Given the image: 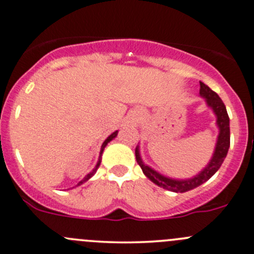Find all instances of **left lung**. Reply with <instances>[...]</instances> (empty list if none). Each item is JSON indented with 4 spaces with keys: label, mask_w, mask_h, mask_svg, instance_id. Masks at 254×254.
Returning a JSON list of instances; mask_svg holds the SVG:
<instances>
[{
    "label": "left lung",
    "mask_w": 254,
    "mask_h": 254,
    "mask_svg": "<svg viewBox=\"0 0 254 254\" xmlns=\"http://www.w3.org/2000/svg\"><path fill=\"white\" fill-rule=\"evenodd\" d=\"M200 95H201V97H204V99L206 100L207 106L211 107L213 114L217 117L216 124H217L220 133H218L217 143H216L215 152H213L211 160H210L209 164L205 167V169H202L199 174L195 175L194 178H190V179L185 180L170 179V178L164 177V175L159 174V173L155 172L154 169L149 168L148 165H145L144 163L142 162L139 149H138V147L135 148V160H137V163L139 164L143 174H144L150 182H153L154 184H157L158 187L163 188V189L170 190V191L174 192H185L189 191V190L195 189V188H197L199 185L207 182V180L220 169L221 164H222L226 155H227L228 148H230V119H228L227 110H226L225 104H223L222 100L220 99V96H218L215 91H212L207 85H205L204 82L201 81H200Z\"/></svg>",
    "instance_id": "1"
}]
</instances>
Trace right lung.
Segmentation results:
<instances>
[{
  "label": "right lung",
  "instance_id": "add662e5",
  "mask_svg": "<svg viewBox=\"0 0 254 254\" xmlns=\"http://www.w3.org/2000/svg\"><path fill=\"white\" fill-rule=\"evenodd\" d=\"M117 133H119V132H117V130H116V132H114V133H112V134H110V135H109V137H107V138H106V139H105V142H104V143H102V145H101V150H100V157H99V162H97L96 167H95V169H94V170H92V172H91V173H89V174H87V175H86V177H85V178H84V179H82V180H81V182H80V183H79V184H77V185H81V184H84V183H85V182H87V180H89V179H90V178H91V177H92V175H94V174H95V173H96L97 168H99V167H100V163H101V155H102V152H104L105 147H106V145H107V143H109V142H111V140H112V139H114V138H115V137H116V135H117Z\"/></svg>",
  "mask_w": 254,
  "mask_h": 254
}]
</instances>
